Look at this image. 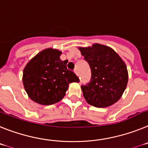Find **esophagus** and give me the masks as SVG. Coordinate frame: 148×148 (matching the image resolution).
<instances>
[{
	"label": "esophagus",
	"mask_w": 148,
	"mask_h": 148,
	"mask_svg": "<svg viewBox=\"0 0 148 148\" xmlns=\"http://www.w3.org/2000/svg\"><path fill=\"white\" fill-rule=\"evenodd\" d=\"M74 71L76 74H77V68H75V69H74Z\"/></svg>",
	"instance_id": "1"
}]
</instances>
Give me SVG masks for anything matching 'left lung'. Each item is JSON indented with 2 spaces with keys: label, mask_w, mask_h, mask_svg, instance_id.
Segmentation results:
<instances>
[{
  "label": "left lung",
  "mask_w": 148,
  "mask_h": 148,
  "mask_svg": "<svg viewBox=\"0 0 148 148\" xmlns=\"http://www.w3.org/2000/svg\"><path fill=\"white\" fill-rule=\"evenodd\" d=\"M79 50L92 71L91 80L81 86L86 101L95 107L111 106L121 98L127 84L125 63L112 48L102 45Z\"/></svg>",
  "instance_id": "1"
}]
</instances>
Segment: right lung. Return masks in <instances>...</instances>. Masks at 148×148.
<instances>
[{
    "instance_id": "add662e5",
    "label": "right lung",
    "mask_w": 148,
    "mask_h": 148,
    "mask_svg": "<svg viewBox=\"0 0 148 148\" xmlns=\"http://www.w3.org/2000/svg\"><path fill=\"white\" fill-rule=\"evenodd\" d=\"M61 51L49 48L33 57L23 72V83L29 98L42 105H51L63 98L69 84L79 82L67 69L68 60L60 59Z\"/></svg>"
}]
</instances>
